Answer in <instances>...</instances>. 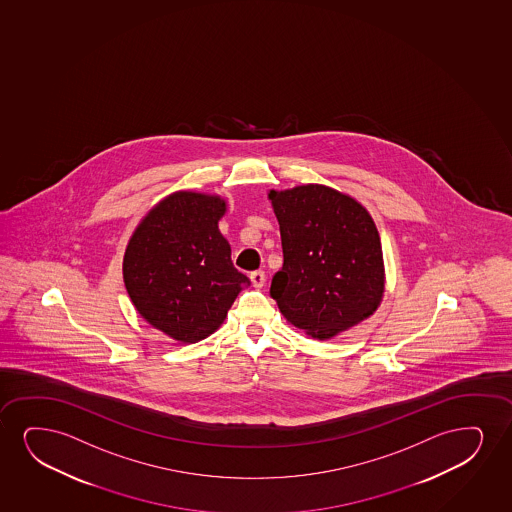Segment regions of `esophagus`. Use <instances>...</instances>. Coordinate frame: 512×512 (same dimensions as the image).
<instances>
[{
	"mask_svg": "<svg viewBox=\"0 0 512 512\" xmlns=\"http://www.w3.org/2000/svg\"><path fill=\"white\" fill-rule=\"evenodd\" d=\"M265 279V272H261V270L251 273V282H253V285L256 287V289H261V287L265 285Z\"/></svg>",
	"mask_w": 512,
	"mask_h": 512,
	"instance_id": "esophagus-1",
	"label": "esophagus"
}]
</instances>
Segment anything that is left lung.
Here are the masks:
<instances>
[{"label":"left lung","instance_id":"1","mask_svg":"<svg viewBox=\"0 0 512 512\" xmlns=\"http://www.w3.org/2000/svg\"><path fill=\"white\" fill-rule=\"evenodd\" d=\"M284 266L272 298L289 324L327 341L367 320L384 296L381 237L369 211L318 183L270 190Z\"/></svg>","mask_w":512,"mask_h":512}]
</instances>
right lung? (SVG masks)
<instances>
[{
    "mask_svg": "<svg viewBox=\"0 0 512 512\" xmlns=\"http://www.w3.org/2000/svg\"><path fill=\"white\" fill-rule=\"evenodd\" d=\"M221 195L180 190L138 223L126 246L123 279L135 310L166 336L192 344L211 336L251 282L232 263L218 221Z\"/></svg>",
    "mask_w": 512,
    "mask_h": 512,
    "instance_id": "obj_1",
    "label": "right lung"
}]
</instances>
